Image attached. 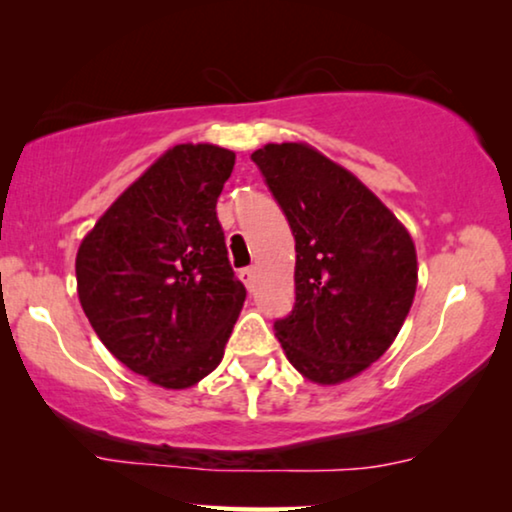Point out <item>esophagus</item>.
I'll return each instance as SVG.
<instances>
[{"label": "esophagus", "mask_w": 512, "mask_h": 512, "mask_svg": "<svg viewBox=\"0 0 512 512\" xmlns=\"http://www.w3.org/2000/svg\"><path fill=\"white\" fill-rule=\"evenodd\" d=\"M240 279L244 284H247L249 291H254V284H256V268H244L240 272Z\"/></svg>", "instance_id": "34e87169"}]
</instances>
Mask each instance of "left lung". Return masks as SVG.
Listing matches in <instances>:
<instances>
[{
    "instance_id": "left-lung-1",
    "label": "left lung",
    "mask_w": 512,
    "mask_h": 512,
    "mask_svg": "<svg viewBox=\"0 0 512 512\" xmlns=\"http://www.w3.org/2000/svg\"><path fill=\"white\" fill-rule=\"evenodd\" d=\"M296 237V303L275 321L307 380L338 384L387 352L417 289L415 244L345 167L307 144L251 153Z\"/></svg>"
}]
</instances>
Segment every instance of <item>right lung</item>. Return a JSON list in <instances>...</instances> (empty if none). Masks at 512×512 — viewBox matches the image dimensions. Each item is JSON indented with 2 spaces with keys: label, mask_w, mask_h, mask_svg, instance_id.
<instances>
[{
  "label": "right lung",
  "mask_w": 512,
  "mask_h": 512,
  "mask_svg": "<svg viewBox=\"0 0 512 512\" xmlns=\"http://www.w3.org/2000/svg\"><path fill=\"white\" fill-rule=\"evenodd\" d=\"M235 153L179 144L83 237L76 284L104 347L132 373L186 389L223 359L247 298L228 261L216 200Z\"/></svg>",
  "instance_id": "add662e5"
}]
</instances>
